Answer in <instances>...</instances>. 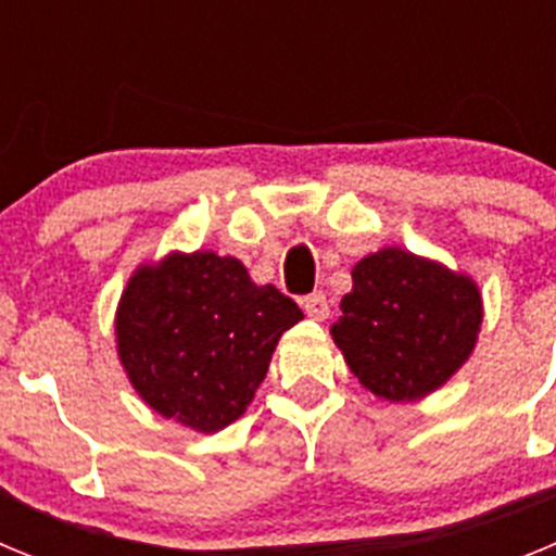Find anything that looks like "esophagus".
I'll return each mask as SVG.
<instances>
[{
	"instance_id": "obj_1",
	"label": "esophagus",
	"mask_w": 556,
	"mask_h": 556,
	"mask_svg": "<svg viewBox=\"0 0 556 556\" xmlns=\"http://www.w3.org/2000/svg\"><path fill=\"white\" fill-rule=\"evenodd\" d=\"M303 312L312 317V320L323 323L328 317V312H331V306H328V298L323 292H312L303 298Z\"/></svg>"
}]
</instances>
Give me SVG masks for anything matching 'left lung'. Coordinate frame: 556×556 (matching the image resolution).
I'll use <instances>...</instances> for the list:
<instances>
[{"mask_svg": "<svg viewBox=\"0 0 556 556\" xmlns=\"http://www.w3.org/2000/svg\"><path fill=\"white\" fill-rule=\"evenodd\" d=\"M351 275L331 337L372 395L417 401L468 362L484 320L470 275L401 248L365 255Z\"/></svg>", "mask_w": 556, "mask_h": 556, "instance_id": "obj_1", "label": "left lung"}]
</instances>
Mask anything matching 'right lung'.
Masks as SVG:
<instances>
[{"label":"right lung","mask_w":556,"mask_h":556,"mask_svg":"<svg viewBox=\"0 0 556 556\" xmlns=\"http://www.w3.org/2000/svg\"><path fill=\"white\" fill-rule=\"evenodd\" d=\"M303 320L273 283L214 250L141 264L116 308V351L150 409L214 434L244 415L283 331Z\"/></svg>","instance_id":"1"}]
</instances>
